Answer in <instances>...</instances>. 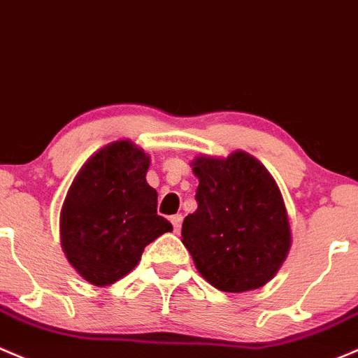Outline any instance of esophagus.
Masks as SVG:
<instances>
[{
	"label": "esophagus",
	"instance_id": "34e87169",
	"mask_svg": "<svg viewBox=\"0 0 358 358\" xmlns=\"http://www.w3.org/2000/svg\"><path fill=\"white\" fill-rule=\"evenodd\" d=\"M182 214H175V216H171L169 217V221H171V224H173V228H175V231L178 233L180 231V227H182Z\"/></svg>",
	"mask_w": 358,
	"mask_h": 358
}]
</instances>
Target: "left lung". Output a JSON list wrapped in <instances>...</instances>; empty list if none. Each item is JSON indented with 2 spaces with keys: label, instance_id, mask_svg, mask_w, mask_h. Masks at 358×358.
<instances>
[{
  "label": "left lung",
  "instance_id": "1",
  "mask_svg": "<svg viewBox=\"0 0 358 358\" xmlns=\"http://www.w3.org/2000/svg\"><path fill=\"white\" fill-rule=\"evenodd\" d=\"M197 210L183 220L182 242L214 288L243 293L276 276L292 247L283 195L264 164L245 150L195 156Z\"/></svg>",
  "mask_w": 358,
  "mask_h": 358
}]
</instances>
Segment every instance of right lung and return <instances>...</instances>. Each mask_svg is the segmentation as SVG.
I'll list each match as a JSON object with an SVG mask.
<instances>
[{"instance_id":"obj_1","label":"right lung","mask_w":358,"mask_h":358,"mask_svg":"<svg viewBox=\"0 0 358 358\" xmlns=\"http://www.w3.org/2000/svg\"><path fill=\"white\" fill-rule=\"evenodd\" d=\"M149 163L129 138L115 141L82 164L66 192L59 214L62 248L94 287L127 276L145 245L173 229L157 216V192L145 180Z\"/></svg>"}]
</instances>
